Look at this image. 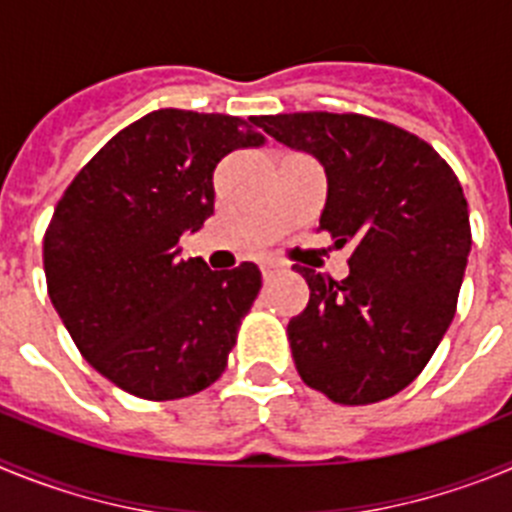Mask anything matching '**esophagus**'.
Listing matches in <instances>:
<instances>
[{
  "mask_svg": "<svg viewBox=\"0 0 512 512\" xmlns=\"http://www.w3.org/2000/svg\"><path fill=\"white\" fill-rule=\"evenodd\" d=\"M279 271H284L282 261H277V259L261 261V274H264V277H274V274H279Z\"/></svg>",
  "mask_w": 512,
  "mask_h": 512,
  "instance_id": "esophagus-1",
  "label": "esophagus"
}]
</instances>
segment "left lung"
<instances>
[{
  "label": "left lung",
  "instance_id": "left-lung-1",
  "mask_svg": "<svg viewBox=\"0 0 512 512\" xmlns=\"http://www.w3.org/2000/svg\"><path fill=\"white\" fill-rule=\"evenodd\" d=\"M259 125L323 164L318 230L351 246L341 282L295 266L310 287L287 325L297 372L338 405L387 400L423 372L454 320L472 248L459 179L425 140L377 117L295 112Z\"/></svg>",
  "mask_w": 512,
  "mask_h": 512
}]
</instances>
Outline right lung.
Returning a JSON list of instances; mask_svg holds the SVG:
<instances>
[{"mask_svg":"<svg viewBox=\"0 0 512 512\" xmlns=\"http://www.w3.org/2000/svg\"><path fill=\"white\" fill-rule=\"evenodd\" d=\"M261 143L256 117L156 110L107 140L58 200L43 238L48 297L120 390L179 400L225 372L261 271L182 261L179 238L215 210L220 158Z\"/></svg>","mask_w":512,"mask_h":512,"instance_id":"right-lung-1","label":"right lung"}]
</instances>
